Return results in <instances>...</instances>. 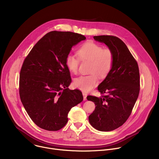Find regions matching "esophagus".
Segmentation results:
<instances>
[{"label": "esophagus", "instance_id": "1", "mask_svg": "<svg viewBox=\"0 0 159 159\" xmlns=\"http://www.w3.org/2000/svg\"><path fill=\"white\" fill-rule=\"evenodd\" d=\"M82 94H83V97H84V101H85V100H86V99H87V93H82Z\"/></svg>", "mask_w": 159, "mask_h": 159}]
</instances>
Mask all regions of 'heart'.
Listing matches in <instances>:
<instances>
[{"mask_svg": "<svg viewBox=\"0 0 159 159\" xmlns=\"http://www.w3.org/2000/svg\"><path fill=\"white\" fill-rule=\"evenodd\" d=\"M77 55L69 54L65 58V64L70 72L77 74L80 60L90 61L88 75H82L74 81L75 87L89 92L98 83L99 77L105 79L111 71L115 61V55L109 48H103L101 44L87 41L77 50Z\"/></svg>", "mask_w": 159, "mask_h": 159, "instance_id": "1", "label": "heart"}]
</instances>
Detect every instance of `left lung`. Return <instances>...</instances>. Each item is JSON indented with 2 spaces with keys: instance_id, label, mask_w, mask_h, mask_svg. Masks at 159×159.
Instances as JSON below:
<instances>
[{
  "instance_id": "8db88e82",
  "label": "left lung",
  "mask_w": 159,
  "mask_h": 159,
  "mask_svg": "<svg viewBox=\"0 0 159 159\" xmlns=\"http://www.w3.org/2000/svg\"><path fill=\"white\" fill-rule=\"evenodd\" d=\"M95 40L105 43L115 55L109 74L99 85L101 96H88L95 104V110L89 121L101 131L114 130L128 119L140 93V72L137 60L125 43L114 36H94Z\"/></svg>"
}]
</instances>
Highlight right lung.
<instances>
[{
	"label": "right lung",
	"mask_w": 159,
	"mask_h": 159,
	"mask_svg": "<svg viewBox=\"0 0 159 159\" xmlns=\"http://www.w3.org/2000/svg\"><path fill=\"white\" fill-rule=\"evenodd\" d=\"M85 38L70 31H50L37 42L22 63L20 101L32 121L42 129H61L71 108L83 101L80 90L67 88L72 79L65 58L74 45Z\"/></svg>",
	"instance_id": "obj_1"
}]
</instances>
